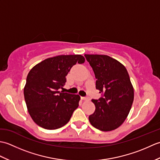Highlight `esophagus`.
I'll return each instance as SVG.
<instances>
[{
  "mask_svg": "<svg viewBox=\"0 0 160 160\" xmlns=\"http://www.w3.org/2000/svg\"><path fill=\"white\" fill-rule=\"evenodd\" d=\"M81 98H82V100H89V98L87 97H82Z\"/></svg>",
  "mask_w": 160,
  "mask_h": 160,
  "instance_id": "34e87169",
  "label": "esophagus"
}]
</instances>
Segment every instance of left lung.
Returning a JSON list of instances; mask_svg holds the SVG:
<instances>
[{
	"label": "left lung",
	"mask_w": 160,
	"mask_h": 160,
	"mask_svg": "<svg viewBox=\"0 0 160 160\" xmlns=\"http://www.w3.org/2000/svg\"><path fill=\"white\" fill-rule=\"evenodd\" d=\"M97 79L96 89L103 98L92 100L96 110L89 115L91 125L102 131L118 128L127 118L134 99V89L126 67L107 55L84 54Z\"/></svg>",
	"instance_id": "8db88e82"
}]
</instances>
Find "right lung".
Masks as SVG:
<instances>
[{
  "instance_id": "add662e5",
  "label": "right lung",
  "mask_w": 160,
  "mask_h": 160,
  "mask_svg": "<svg viewBox=\"0 0 160 160\" xmlns=\"http://www.w3.org/2000/svg\"><path fill=\"white\" fill-rule=\"evenodd\" d=\"M81 55H60L49 58L29 71L24 87V96L30 116L40 127L53 130L68 123L79 106V95L58 91L66 76L77 62L82 64Z\"/></svg>"
}]
</instances>
